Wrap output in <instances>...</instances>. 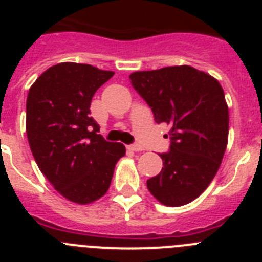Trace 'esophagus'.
Returning a JSON list of instances; mask_svg holds the SVG:
<instances>
[{"label": "esophagus", "mask_w": 262, "mask_h": 262, "mask_svg": "<svg viewBox=\"0 0 262 262\" xmlns=\"http://www.w3.org/2000/svg\"><path fill=\"white\" fill-rule=\"evenodd\" d=\"M129 149H131V151H134V152H140V151H144V148L142 147V145L140 144H133V145H129Z\"/></svg>", "instance_id": "34e87169"}]
</instances>
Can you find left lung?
I'll use <instances>...</instances> for the list:
<instances>
[{
  "instance_id": "obj_1",
  "label": "left lung",
  "mask_w": 262,
  "mask_h": 262,
  "mask_svg": "<svg viewBox=\"0 0 262 262\" xmlns=\"http://www.w3.org/2000/svg\"><path fill=\"white\" fill-rule=\"evenodd\" d=\"M131 84L152 108L157 123L170 126L163 169L147 181L163 205L190 203L207 189L228 142V106L219 81L190 66L134 72Z\"/></svg>"
}]
</instances>
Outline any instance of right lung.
<instances>
[{
  "instance_id": "add662e5",
  "label": "right lung",
  "mask_w": 262,
  "mask_h": 262,
  "mask_svg": "<svg viewBox=\"0 0 262 262\" xmlns=\"http://www.w3.org/2000/svg\"><path fill=\"white\" fill-rule=\"evenodd\" d=\"M114 76L89 64L60 62L43 72L29 90L26 133L40 172L71 202L88 205L105 195L115 164L126 154L106 142L90 117L99 86Z\"/></svg>"
}]
</instances>
